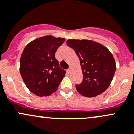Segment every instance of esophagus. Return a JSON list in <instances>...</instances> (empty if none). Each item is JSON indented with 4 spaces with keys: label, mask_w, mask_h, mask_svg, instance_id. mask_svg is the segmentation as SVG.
Instances as JSON below:
<instances>
[{
    "label": "esophagus",
    "mask_w": 134,
    "mask_h": 134,
    "mask_svg": "<svg viewBox=\"0 0 134 134\" xmlns=\"http://www.w3.org/2000/svg\"><path fill=\"white\" fill-rule=\"evenodd\" d=\"M70 71H71V69H70V68H69L67 70V72L68 73V74H70Z\"/></svg>",
    "instance_id": "34e87169"
}]
</instances>
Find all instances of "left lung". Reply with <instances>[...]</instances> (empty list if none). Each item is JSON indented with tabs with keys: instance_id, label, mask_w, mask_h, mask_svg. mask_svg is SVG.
I'll list each match as a JSON object with an SVG mask.
<instances>
[{
	"instance_id": "8db88e82",
	"label": "left lung",
	"mask_w": 134,
	"mask_h": 134,
	"mask_svg": "<svg viewBox=\"0 0 134 134\" xmlns=\"http://www.w3.org/2000/svg\"><path fill=\"white\" fill-rule=\"evenodd\" d=\"M66 43L75 52L82 68L83 80L75 85L77 90L87 97L101 94L109 87L116 70L111 52L90 40L68 39Z\"/></svg>"
}]
</instances>
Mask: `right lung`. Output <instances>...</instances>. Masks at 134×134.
Segmentation results:
<instances>
[{
	"label": "right lung",
	"instance_id": "right-lung-1",
	"mask_svg": "<svg viewBox=\"0 0 134 134\" xmlns=\"http://www.w3.org/2000/svg\"><path fill=\"white\" fill-rule=\"evenodd\" d=\"M64 38L47 35L34 40L25 47L20 60V72L27 88L42 97L55 92L66 71L60 68L55 52Z\"/></svg>",
	"mask_w": 134,
	"mask_h": 134
}]
</instances>
